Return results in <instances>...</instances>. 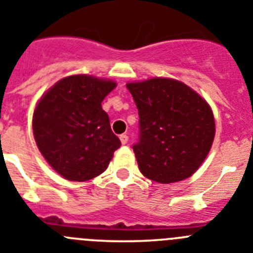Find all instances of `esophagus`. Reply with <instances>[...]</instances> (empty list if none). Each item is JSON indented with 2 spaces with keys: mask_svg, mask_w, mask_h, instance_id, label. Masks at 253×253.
Segmentation results:
<instances>
[{
  "mask_svg": "<svg viewBox=\"0 0 253 253\" xmlns=\"http://www.w3.org/2000/svg\"><path fill=\"white\" fill-rule=\"evenodd\" d=\"M120 140H121L122 145H126V143L128 142V136H127V135H121V136H120Z\"/></svg>",
  "mask_w": 253,
  "mask_h": 253,
  "instance_id": "esophagus-1",
  "label": "esophagus"
}]
</instances>
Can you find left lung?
Segmentation results:
<instances>
[{"label": "left lung", "instance_id": "obj_1", "mask_svg": "<svg viewBox=\"0 0 253 253\" xmlns=\"http://www.w3.org/2000/svg\"><path fill=\"white\" fill-rule=\"evenodd\" d=\"M138 110V142L132 149L143 176L161 184L192 176L207 158L215 124L209 104L179 81L128 83Z\"/></svg>", "mask_w": 253, "mask_h": 253}]
</instances>
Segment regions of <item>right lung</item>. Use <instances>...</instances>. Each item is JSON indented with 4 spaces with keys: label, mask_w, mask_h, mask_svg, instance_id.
I'll return each instance as SVG.
<instances>
[{
    "label": "right lung",
    "mask_w": 253,
    "mask_h": 253,
    "mask_svg": "<svg viewBox=\"0 0 253 253\" xmlns=\"http://www.w3.org/2000/svg\"><path fill=\"white\" fill-rule=\"evenodd\" d=\"M115 88L112 81L70 76L54 84L39 101L33 117L36 145L67 180L98 176L121 146L101 104Z\"/></svg>",
    "instance_id": "1"
}]
</instances>
